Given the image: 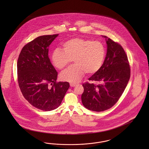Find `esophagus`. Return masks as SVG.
Here are the masks:
<instances>
[{
  "mask_svg": "<svg viewBox=\"0 0 149 149\" xmlns=\"http://www.w3.org/2000/svg\"><path fill=\"white\" fill-rule=\"evenodd\" d=\"M76 85V84H74V83H70V87H75Z\"/></svg>",
  "mask_w": 149,
  "mask_h": 149,
  "instance_id": "34e87169",
  "label": "esophagus"
}]
</instances>
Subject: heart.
I'll list each match as a JSON object with an SVG mask.
<instances>
[{"mask_svg": "<svg viewBox=\"0 0 149 149\" xmlns=\"http://www.w3.org/2000/svg\"><path fill=\"white\" fill-rule=\"evenodd\" d=\"M106 55L104 45L99 41L73 38L65 42L63 50L56 49L52 54V62L57 68L63 69L74 60L75 65L61 74V79L77 83L85 72L93 74L102 68Z\"/></svg>", "mask_w": 149, "mask_h": 149, "instance_id": "1", "label": "heart"}]
</instances>
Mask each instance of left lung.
Wrapping results in <instances>:
<instances>
[{
  "label": "left lung",
  "mask_w": 149,
  "mask_h": 149,
  "mask_svg": "<svg viewBox=\"0 0 149 149\" xmlns=\"http://www.w3.org/2000/svg\"><path fill=\"white\" fill-rule=\"evenodd\" d=\"M105 38L107 52L104 63L99 71L88 79L98 85L86 82L81 95L83 105L94 111H103L117 103L126 87L131 71L126 54L117 42Z\"/></svg>",
  "instance_id": "1"
}]
</instances>
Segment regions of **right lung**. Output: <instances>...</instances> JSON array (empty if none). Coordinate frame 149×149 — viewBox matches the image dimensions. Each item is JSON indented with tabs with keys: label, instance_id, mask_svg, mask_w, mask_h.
I'll list each match as a JSON object with an SVG mask.
<instances>
[{
	"label": "right lung",
	"instance_id": "1",
	"mask_svg": "<svg viewBox=\"0 0 149 149\" xmlns=\"http://www.w3.org/2000/svg\"><path fill=\"white\" fill-rule=\"evenodd\" d=\"M58 36H39L28 43L17 63L18 85L23 97L43 111L57 108L70 86L68 82H56L58 73L48 55L49 46Z\"/></svg>",
	"mask_w": 149,
	"mask_h": 149
}]
</instances>
